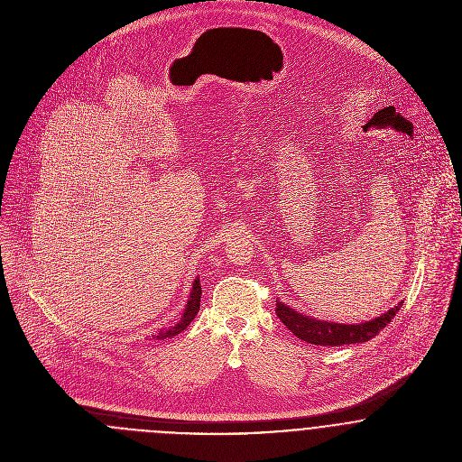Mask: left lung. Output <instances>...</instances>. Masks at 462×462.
<instances>
[{
	"label": "left lung",
	"instance_id": "left-lung-1",
	"mask_svg": "<svg viewBox=\"0 0 462 462\" xmlns=\"http://www.w3.org/2000/svg\"><path fill=\"white\" fill-rule=\"evenodd\" d=\"M402 302L398 306L386 311L384 315L363 322V324H336L328 320H317L311 317H306L284 302L275 300V313L279 320L291 330L299 339L308 341L311 345H322V346H337V345H352V343H363L377 336L384 329L400 311Z\"/></svg>",
	"mask_w": 462,
	"mask_h": 462
}]
</instances>
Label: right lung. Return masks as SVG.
I'll return each instance as SVG.
<instances>
[{
    "label": "right lung",
    "mask_w": 462,
    "mask_h": 462,
    "mask_svg": "<svg viewBox=\"0 0 462 462\" xmlns=\"http://www.w3.org/2000/svg\"><path fill=\"white\" fill-rule=\"evenodd\" d=\"M200 293H202L200 282H199V279H196V281H194V286H192V291H190V297H189V302H187V306H185V311H183L181 320L176 322V324L171 326V328L156 330L154 334H151V337L162 341V339L172 337V336H176V334H180V332H183V330L187 329V328L190 326V322H192V320L196 319V315H198L199 306H200Z\"/></svg>",
    "instance_id": "1"
}]
</instances>
